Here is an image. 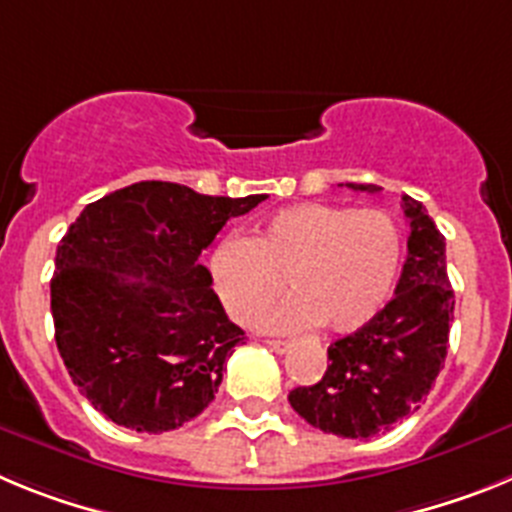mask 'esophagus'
<instances>
[{
  "label": "esophagus",
  "mask_w": 512,
  "mask_h": 512,
  "mask_svg": "<svg viewBox=\"0 0 512 512\" xmlns=\"http://www.w3.org/2000/svg\"><path fill=\"white\" fill-rule=\"evenodd\" d=\"M266 346H269L271 351H274V354H287L289 348H292V343H287V341H266Z\"/></svg>",
  "instance_id": "esophagus-1"
}]
</instances>
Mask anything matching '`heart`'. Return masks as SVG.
I'll use <instances>...</instances> for the list:
<instances>
[{"label": "heart", "mask_w": 512, "mask_h": 512, "mask_svg": "<svg viewBox=\"0 0 512 512\" xmlns=\"http://www.w3.org/2000/svg\"><path fill=\"white\" fill-rule=\"evenodd\" d=\"M402 261V228L384 207L305 202L274 212L251 238H225L210 259L212 287L235 323H251L282 292H295L259 318L269 333L323 323L354 333L379 315Z\"/></svg>", "instance_id": "obj_1"}]
</instances>
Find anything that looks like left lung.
I'll use <instances>...</instances> for the list:
<instances>
[{"instance_id": "obj_1", "label": "left lung", "mask_w": 512, "mask_h": 512, "mask_svg": "<svg viewBox=\"0 0 512 512\" xmlns=\"http://www.w3.org/2000/svg\"><path fill=\"white\" fill-rule=\"evenodd\" d=\"M379 192L377 184H346ZM410 223L408 259L395 297L372 323L328 348V369L312 387L289 392L297 415L325 433L372 438L420 408L449 348L454 289L446 274V238L425 207L402 197Z\"/></svg>"}]
</instances>
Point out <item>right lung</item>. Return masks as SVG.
<instances>
[{
	"mask_svg": "<svg viewBox=\"0 0 512 512\" xmlns=\"http://www.w3.org/2000/svg\"><path fill=\"white\" fill-rule=\"evenodd\" d=\"M264 200L138 182L104 194L71 223L51 279L56 343L104 418L164 433L215 400L246 333L228 320L197 259L230 217Z\"/></svg>",
	"mask_w": 512,
	"mask_h": 512,
	"instance_id": "obj_1",
	"label": "right lung"
}]
</instances>
